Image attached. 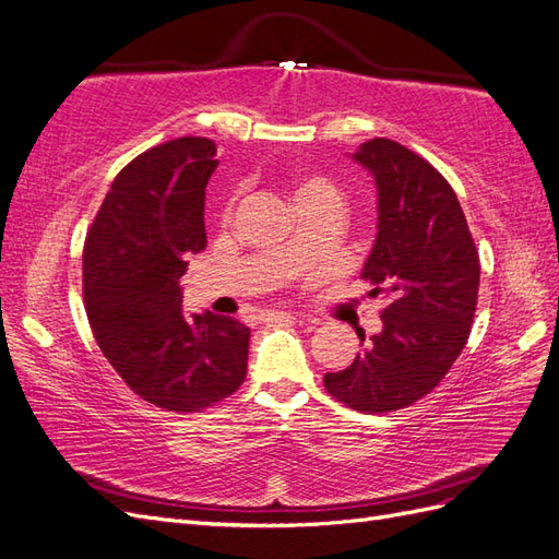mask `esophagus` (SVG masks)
I'll return each instance as SVG.
<instances>
[{
  "label": "esophagus",
  "instance_id": "obj_1",
  "mask_svg": "<svg viewBox=\"0 0 559 559\" xmlns=\"http://www.w3.org/2000/svg\"><path fill=\"white\" fill-rule=\"evenodd\" d=\"M280 317H286V319H298V314H294V312H263V314H259V319H261V321L280 319Z\"/></svg>",
  "mask_w": 559,
  "mask_h": 559
}]
</instances>
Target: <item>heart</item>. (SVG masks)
I'll list each match as a JSON object with an SVG mask.
<instances>
[{"label":"heart","instance_id":"heart-1","mask_svg":"<svg viewBox=\"0 0 559 559\" xmlns=\"http://www.w3.org/2000/svg\"><path fill=\"white\" fill-rule=\"evenodd\" d=\"M292 202L294 207H310V205H319V207H329L341 212L343 207V191L331 177L319 175V173H308L300 175L294 186H292Z\"/></svg>","mask_w":559,"mask_h":559}]
</instances>
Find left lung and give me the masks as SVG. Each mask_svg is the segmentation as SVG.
<instances>
[{
    "label": "left lung",
    "instance_id": "8db88e82",
    "mask_svg": "<svg viewBox=\"0 0 559 559\" xmlns=\"http://www.w3.org/2000/svg\"><path fill=\"white\" fill-rule=\"evenodd\" d=\"M352 158L378 186V233L361 277L386 308L382 331L345 370L326 373L324 386L354 411L382 415L427 396L462 354L480 261L460 200L433 165L384 138L364 142Z\"/></svg>",
    "mask_w": 559,
    "mask_h": 559
}]
</instances>
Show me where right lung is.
<instances>
[{
    "label": "right lung",
    "mask_w": 559,
    "mask_h": 559,
    "mask_svg": "<svg viewBox=\"0 0 559 559\" xmlns=\"http://www.w3.org/2000/svg\"><path fill=\"white\" fill-rule=\"evenodd\" d=\"M216 144L179 138L128 163L83 247V300L95 341L134 394L200 413L245 382L249 329L181 308L186 257L205 249V186Z\"/></svg>",
    "instance_id": "obj_1"
}]
</instances>
